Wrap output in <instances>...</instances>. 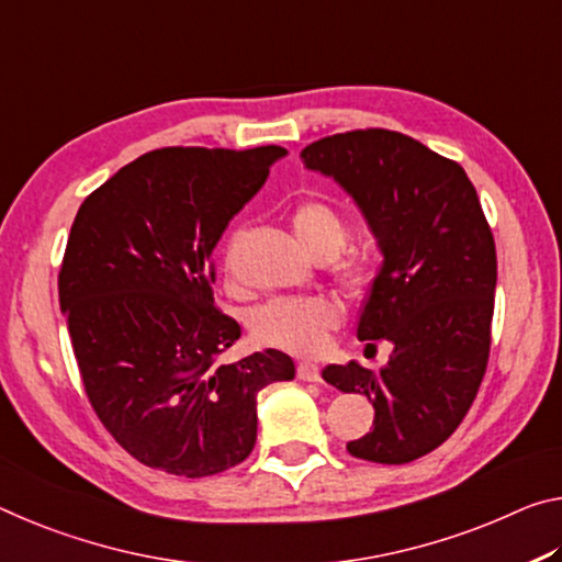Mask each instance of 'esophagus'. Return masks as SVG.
I'll list each match as a JSON object with an SVG mask.
<instances>
[{
  "label": "esophagus",
  "mask_w": 562,
  "mask_h": 562,
  "mask_svg": "<svg viewBox=\"0 0 562 562\" xmlns=\"http://www.w3.org/2000/svg\"><path fill=\"white\" fill-rule=\"evenodd\" d=\"M296 375L301 381H314V383H318L321 381V368L316 366V363H311V361H301L299 366H296Z\"/></svg>",
  "instance_id": "obj_1"
}]
</instances>
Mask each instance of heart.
Segmentation results:
<instances>
[{"label":"heart","mask_w":562,"mask_h":562,"mask_svg":"<svg viewBox=\"0 0 562 562\" xmlns=\"http://www.w3.org/2000/svg\"><path fill=\"white\" fill-rule=\"evenodd\" d=\"M299 244L316 261H330L334 281L351 296H363L379 279V256L366 248H346L351 221L326 199H306L291 211ZM344 318L341 303L328 296H281L256 306L248 328L261 344L291 353H316Z\"/></svg>","instance_id":"1"}]
</instances>
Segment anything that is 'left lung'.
<instances>
[{"label":"left lung","mask_w":562,"mask_h":562,"mask_svg":"<svg viewBox=\"0 0 562 562\" xmlns=\"http://www.w3.org/2000/svg\"><path fill=\"white\" fill-rule=\"evenodd\" d=\"M356 199L383 251L358 318L366 346L391 341L389 363L326 366L324 381L373 403V428L348 443L363 461L398 465L453 436L491 356L498 259L463 167L391 128H353L301 151Z\"/></svg>","instance_id":"1"}]
</instances>
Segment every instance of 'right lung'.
<instances>
[{
	"instance_id": "add662e5",
	"label": "right lung",
	"mask_w": 562,
	"mask_h": 562,
	"mask_svg": "<svg viewBox=\"0 0 562 562\" xmlns=\"http://www.w3.org/2000/svg\"><path fill=\"white\" fill-rule=\"evenodd\" d=\"M281 146H164L91 191L59 269L74 358L112 438L154 471L224 473L256 443V395L291 381L283 351L224 363L241 326L214 299V246Z\"/></svg>"
}]
</instances>
